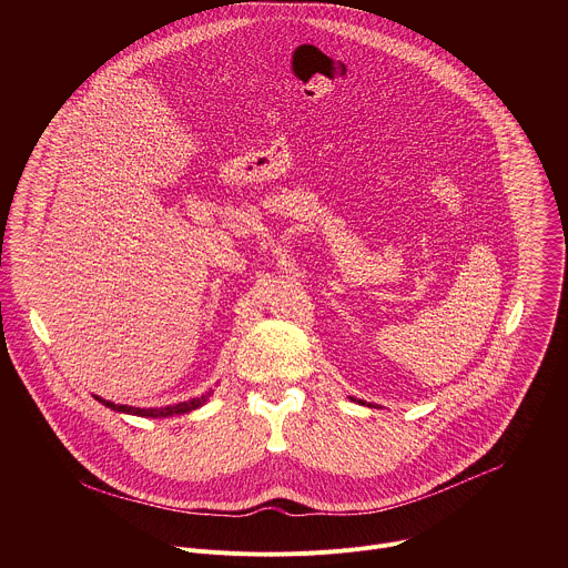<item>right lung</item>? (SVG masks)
Here are the masks:
<instances>
[{
    "instance_id": "add662e5",
    "label": "right lung",
    "mask_w": 568,
    "mask_h": 568,
    "mask_svg": "<svg viewBox=\"0 0 568 568\" xmlns=\"http://www.w3.org/2000/svg\"><path fill=\"white\" fill-rule=\"evenodd\" d=\"M211 393L202 395V397H193L189 402H180V404H171V407H161V409H136V407H128V404H114V402H108V399H101L105 407L114 409V412H123V414H132V416H143V418H169V416H182V414H189V412H195L197 407H202V404L209 399Z\"/></svg>"
}]
</instances>
